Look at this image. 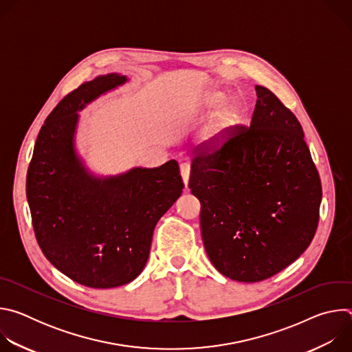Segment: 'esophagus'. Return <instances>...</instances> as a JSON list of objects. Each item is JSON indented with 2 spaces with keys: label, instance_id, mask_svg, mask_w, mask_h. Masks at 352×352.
<instances>
[{
  "label": "esophagus",
  "instance_id": "1",
  "mask_svg": "<svg viewBox=\"0 0 352 352\" xmlns=\"http://www.w3.org/2000/svg\"><path fill=\"white\" fill-rule=\"evenodd\" d=\"M179 171H181V177L184 181V185L188 186V181H189V174H190V166L188 163H182L179 166Z\"/></svg>",
  "mask_w": 352,
  "mask_h": 352
}]
</instances>
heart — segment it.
<instances>
[{"mask_svg": "<svg viewBox=\"0 0 352 352\" xmlns=\"http://www.w3.org/2000/svg\"><path fill=\"white\" fill-rule=\"evenodd\" d=\"M227 94L221 90H212L206 97V107L214 109L226 100ZM241 109L235 102H228L221 106L217 113L209 120L199 135V143L205 148H216L221 146L230 136L234 126L238 124Z\"/></svg>", "mask_w": 352, "mask_h": 352, "instance_id": "obj_1", "label": "heart"}]
</instances>
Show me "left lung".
<instances>
[{
    "instance_id": "obj_1",
    "label": "left lung",
    "mask_w": 352,
    "mask_h": 352,
    "mask_svg": "<svg viewBox=\"0 0 352 352\" xmlns=\"http://www.w3.org/2000/svg\"><path fill=\"white\" fill-rule=\"evenodd\" d=\"M255 89L250 125L234 126L219 150L197 155L189 177L210 262L243 283L266 280L305 252L322 202L302 126L274 93Z\"/></svg>"
}]
</instances>
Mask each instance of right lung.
Segmentation results:
<instances>
[{
	"instance_id": "1",
	"label": "right lung",
	"mask_w": 352,
	"mask_h": 352,
	"mask_svg": "<svg viewBox=\"0 0 352 352\" xmlns=\"http://www.w3.org/2000/svg\"><path fill=\"white\" fill-rule=\"evenodd\" d=\"M126 82L125 75L107 74L65 96L38 132L26 177L41 252L67 277L90 288L120 287L140 274L157 221L184 189L175 160L97 177L78 155V113Z\"/></svg>"
}]
</instances>
